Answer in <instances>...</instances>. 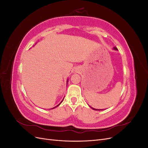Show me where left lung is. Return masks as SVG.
Returning a JSON list of instances; mask_svg holds the SVG:
<instances>
[{
  "mask_svg": "<svg viewBox=\"0 0 148 148\" xmlns=\"http://www.w3.org/2000/svg\"><path fill=\"white\" fill-rule=\"evenodd\" d=\"M114 50H115V51H117V47H114ZM89 107H90L91 108V109H92L93 110H101V109H94V108H92V107H91V106H89Z\"/></svg>",
  "mask_w": 148,
  "mask_h": 148,
  "instance_id": "8db88e82",
  "label": "left lung"
}]
</instances>
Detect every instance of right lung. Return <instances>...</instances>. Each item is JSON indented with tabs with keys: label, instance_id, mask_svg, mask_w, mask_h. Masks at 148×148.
Here are the masks:
<instances>
[{
	"label": "right lung",
	"instance_id": "obj_1",
	"mask_svg": "<svg viewBox=\"0 0 148 148\" xmlns=\"http://www.w3.org/2000/svg\"><path fill=\"white\" fill-rule=\"evenodd\" d=\"M68 82V80H67V82ZM64 99H63V100H64ZM63 100H62V101H61V102H60V104H58V105H57V106H56V107H53V108H52V109H54V108H56V107H57V106H59V105H60V104H61V103H62V101H63Z\"/></svg>",
	"mask_w": 148,
	"mask_h": 148
}]
</instances>
